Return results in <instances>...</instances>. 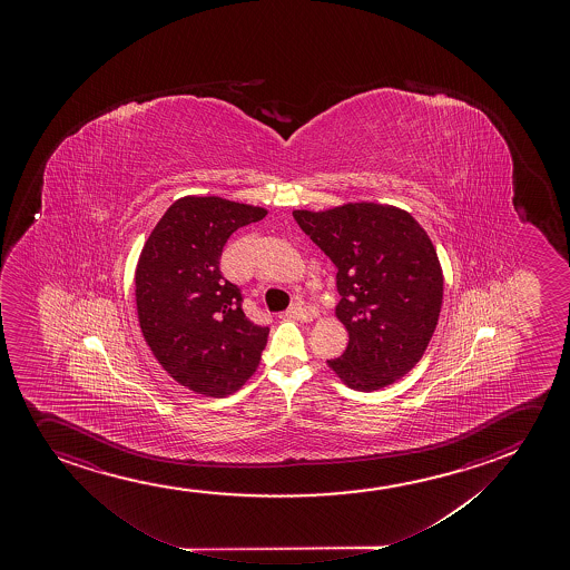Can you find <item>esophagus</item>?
I'll list each match as a JSON object with an SVG mask.
<instances>
[{
    "label": "esophagus",
    "mask_w": 570,
    "mask_h": 570,
    "mask_svg": "<svg viewBox=\"0 0 570 570\" xmlns=\"http://www.w3.org/2000/svg\"><path fill=\"white\" fill-rule=\"evenodd\" d=\"M285 316L295 320H311L314 316V312L311 308H306L303 303H295L293 306H288Z\"/></svg>",
    "instance_id": "esophagus-1"
}]
</instances>
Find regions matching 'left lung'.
Returning <instances> with one entry per match:
<instances>
[{"mask_svg": "<svg viewBox=\"0 0 570 570\" xmlns=\"http://www.w3.org/2000/svg\"><path fill=\"white\" fill-rule=\"evenodd\" d=\"M298 227L337 267V318L350 334L327 365L361 392L392 384L417 365L442 306L441 262L410 213L380 204L293 212Z\"/></svg>", "mask_w": 570, "mask_h": 570, "instance_id": "left-lung-1", "label": "left lung"}]
</instances>
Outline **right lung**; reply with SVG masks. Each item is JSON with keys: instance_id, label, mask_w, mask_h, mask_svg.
<instances>
[{"instance_id": "obj_1", "label": "right lung", "mask_w": 570, "mask_h": 570, "mask_svg": "<svg viewBox=\"0 0 570 570\" xmlns=\"http://www.w3.org/2000/svg\"><path fill=\"white\" fill-rule=\"evenodd\" d=\"M264 207L217 196L176 199L145 243L136 269L139 326L173 379L198 394H233L256 372L269 327L246 318L243 295L219 269L236 228Z\"/></svg>"}]
</instances>
